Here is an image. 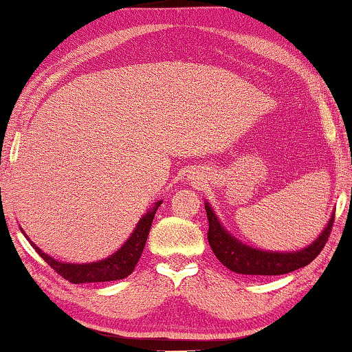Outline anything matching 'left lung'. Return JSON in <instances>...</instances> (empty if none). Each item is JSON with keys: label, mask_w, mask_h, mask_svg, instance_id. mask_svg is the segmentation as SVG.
<instances>
[{"label": "left lung", "mask_w": 352, "mask_h": 352, "mask_svg": "<svg viewBox=\"0 0 352 352\" xmlns=\"http://www.w3.org/2000/svg\"><path fill=\"white\" fill-rule=\"evenodd\" d=\"M205 210L208 222H210L208 242H210L211 250L226 269L241 273V275H285V273L306 267L317 258L326 245L333 223L332 216L323 233L306 248L285 253L267 252V250L248 247L236 239L233 234H230L220 223L210 204H205Z\"/></svg>", "instance_id": "obj_1"}]
</instances>
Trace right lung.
I'll list each match as a JSON object with an SVG mask.
<instances>
[{"label": "right lung", "mask_w": 352, "mask_h": 352, "mask_svg": "<svg viewBox=\"0 0 352 352\" xmlns=\"http://www.w3.org/2000/svg\"><path fill=\"white\" fill-rule=\"evenodd\" d=\"M162 205V200H158L144 216L140 219L138 225L133 230L132 236L129 237L127 242L113 253L109 258L96 262H87V264H71V262H62L51 258L50 254L41 252V250L31 242V245L37 250V253L45 259L46 264H50L58 275L68 279L73 284H83V283H105V281H116V279L127 278L130 273L135 270L136 262L140 261L142 250H144L148 231L153 222L155 212L158 206ZM23 231V230H21ZM25 233V231H23Z\"/></svg>", "instance_id": "obj_1"}]
</instances>
